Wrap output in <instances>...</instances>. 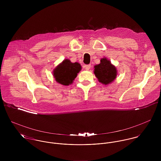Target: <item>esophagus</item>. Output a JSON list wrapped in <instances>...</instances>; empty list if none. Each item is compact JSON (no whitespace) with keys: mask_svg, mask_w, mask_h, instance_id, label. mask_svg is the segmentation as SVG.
<instances>
[{"mask_svg":"<svg viewBox=\"0 0 161 161\" xmlns=\"http://www.w3.org/2000/svg\"><path fill=\"white\" fill-rule=\"evenodd\" d=\"M91 64H86V65L84 66V68H85V69H86V70H89L90 68H91Z\"/></svg>","mask_w":161,"mask_h":161,"instance_id":"esophagus-1","label":"esophagus"}]
</instances>
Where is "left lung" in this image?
I'll list each match as a JSON object with an SVG mask.
<instances>
[{"mask_svg": "<svg viewBox=\"0 0 161 161\" xmlns=\"http://www.w3.org/2000/svg\"><path fill=\"white\" fill-rule=\"evenodd\" d=\"M94 74L98 81L107 85L112 82L116 77L117 71L115 66L106 58H102L100 63L94 66Z\"/></svg>", "mask_w": 161, "mask_h": 161, "instance_id": "left-lung-1", "label": "left lung"}]
</instances>
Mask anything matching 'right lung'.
<instances>
[{
    "instance_id": "obj_1",
    "label": "right lung",
    "mask_w": 161,
    "mask_h": 161,
    "mask_svg": "<svg viewBox=\"0 0 161 161\" xmlns=\"http://www.w3.org/2000/svg\"><path fill=\"white\" fill-rule=\"evenodd\" d=\"M80 69V64L78 63H72L69 59H65L54 70L53 75L58 83L69 86L72 83Z\"/></svg>"
}]
</instances>
